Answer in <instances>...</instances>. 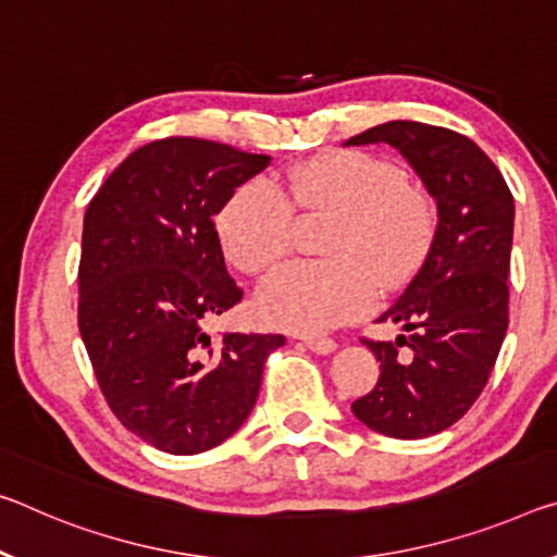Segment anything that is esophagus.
Masks as SVG:
<instances>
[{
    "label": "esophagus",
    "instance_id": "obj_1",
    "mask_svg": "<svg viewBox=\"0 0 557 557\" xmlns=\"http://www.w3.org/2000/svg\"><path fill=\"white\" fill-rule=\"evenodd\" d=\"M305 347L314 351V355H332L334 349H337V342L334 339H326V337H305Z\"/></svg>",
    "mask_w": 557,
    "mask_h": 557
}]
</instances>
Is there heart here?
Returning <instances> with one entry per match:
<instances>
[{"label":"heart","instance_id":"obj_1","mask_svg":"<svg viewBox=\"0 0 557 557\" xmlns=\"http://www.w3.org/2000/svg\"><path fill=\"white\" fill-rule=\"evenodd\" d=\"M285 190L268 178L237 188L218 215V235L235 268L260 275L293 250V206L337 215L324 243L326 262L287 264L264 282L260 314L270 324L320 334L374 305L376 282L404 285L436 237V202L409 183L401 165L367 151H337L295 165Z\"/></svg>","mask_w":557,"mask_h":557}]
</instances>
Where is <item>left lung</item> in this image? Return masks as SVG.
Segmentation results:
<instances>
[{
    "mask_svg": "<svg viewBox=\"0 0 557 557\" xmlns=\"http://www.w3.org/2000/svg\"><path fill=\"white\" fill-rule=\"evenodd\" d=\"M389 144L436 200L434 245L376 322L401 324L396 342L361 339L382 361L355 417L392 438H423L479 399L508 330L513 196L488 156L456 131L389 121L344 146Z\"/></svg>",
    "mask_w": 557,
    "mask_h": 557,
    "instance_id": "1",
    "label": "left lung"
}]
</instances>
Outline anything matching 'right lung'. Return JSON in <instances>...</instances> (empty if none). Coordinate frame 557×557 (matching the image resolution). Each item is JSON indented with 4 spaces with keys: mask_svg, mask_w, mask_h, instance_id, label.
<instances>
[{
    "mask_svg": "<svg viewBox=\"0 0 557 557\" xmlns=\"http://www.w3.org/2000/svg\"><path fill=\"white\" fill-rule=\"evenodd\" d=\"M270 156L206 138L131 153L88 202L78 262V332L116 419L161 451L190 456L250 417L282 334L206 324L243 299L213 218Z\"/></svg>",
    "mask_w": 557,
    "mask_h": 557,
    "instance_id": "add662e5",
    "label": "right lung"
}]
</instances>
